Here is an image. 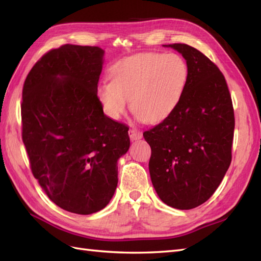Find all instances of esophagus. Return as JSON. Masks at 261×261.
<instances>
[{"label": "esophagus", "mask_w": 261, "mask_h": 261, "mask_svg": "<svg viewBox=\"0 0 261 261\" xmlns=\"http://www.w3.org/2000/svg\"><path fill=\"white\" fill-rule=\"evenodd\" d=\"M129 137L131 140H139L142 138V134L139 130H137L136 127H131L129 130Z\"/></svg>", "instance_id": "esophagus-1"}]
</instances>
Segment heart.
Segmentation results:
<instances>
[{"mask_svg": "<svg viewBox=\"0 0 261 261\" xmlns=\"http://www.w3.org/2000/svg\"><path fill=\"white\" fill-rule=\"evenodd\" d=\"M111 82L99 85L97 94L110 118L119 119L130 107L147 123H159L178 107L188 81V66L174 53H145L115 63Z\"/></svg>", "mask_w": 261, "mask_h": 261, "instance_id": "1", "label": "heart"}]
</instances>
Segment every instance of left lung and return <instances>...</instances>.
I'll use <instances>...</instances> for the list:
<instances>
[{
  "label": "left lung",
  "instance_id": "left-lung-1",
  "mask_svg": "<svg viewBox=\"0 0 261 261\" xmlns=\"http://www.w3.org/2000/svg\"><path fill=\"white\" fill-rule=\"evenodd\" d=\"M165 47L185 58L188 81L174 112L143 132L149 173L165 204L191 210L213 195L231 164L233 105L223 74L204 54L185 43Z\"/></svg>",
  "mask_w": 261,
  "mask_h": 261
}]
</instances>
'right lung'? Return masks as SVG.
<instances>
[{"label":"right lung","instance_id":"right-lung-1","mask_svg":"<svg viewBox=\"0 0 261 261\" xmlns=\"http://www.w3.org/2000/svg\"><path fill=\"white\" fill-rule=\"evenodd\" d=\"M103 55L91 46L51 49L22 90V140L32 174L55 204L83 215L109 204L118 160L130 147L129 127L105 115L97 96Z\"/></svg>","mask_w":261,"mask_h":261}]
</instances>
